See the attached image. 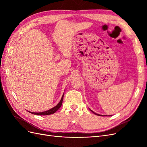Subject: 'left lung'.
<instances>
[{"mask_svg":"<svg viewBox=\"0 0 147 147\" xmlns=\"http://www.w3.org/2000/svg\"><path fill=\"white\" fill-rule=\"evenodd\" d=\"M91 111V112H92V113H94L95 115H98V116H103V115H99V114H97V113H95V112H93V111H92L91 109H90Z\"/></svg>","mask_w":147,"mask_h":147,"instance_id":"8db88e82","label":"left lung"}]
</instances>
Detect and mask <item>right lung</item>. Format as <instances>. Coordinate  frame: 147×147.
<instances>
[{"instance_id":"1","label":"right lung","mask_w":147,"mask_h":147,"mask_svg":"<svg viewBox=\"0 0 147 147\" xmlns=\"http://www.w3.org/2000/svg\"><path fill=\"white\" fill-rule=\"evenodd\" d=\"M63 97H64V94L63 95V96H62V98L60 100L59 103L57 104L56 105H55V107H53V108H51V109H50L49 110H47L46 111H43V112H30V113H32V114L37 115H48L55 113L56 112V111L58 110L61 107L62 104H63Z\"/></svg>"}]
</instances>
